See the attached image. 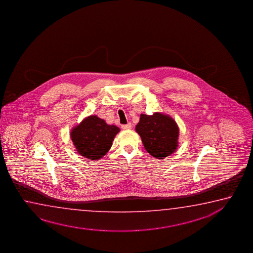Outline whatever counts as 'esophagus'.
Segmentation results:
<instances>
[{
	"instance_id": "obj_1",
	"label": "esophagus",
	"mask_w": 253,
	"mask_h": 253,
	"mask_svg": "<svg viewBox=\"0 0 253 253\" xmlns=\"http://www.w3.org/2000/svg\"><path fill=\"white\" fill-rule=\"evenodd\" d=\"M121 127H122V129H124V130H127V129H130L132 127V125H131V123H128V124L126 125H122Z\"/></svg>"
}]
</instances>
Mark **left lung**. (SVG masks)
<instances>
[{
	"instance_id": "1",
	"label": "left lung",
	"mask_w": 253,
	"mask_h": 253,
	"mask_svg": "<svg viewBox=\"0 0 253 253\" xmlns=\"http://www.w3.org/2000/svg\"><path fill=\"white\" fill-rule=\"evenodd\" d=\"M135 131L142 138L145 150L152 156L162 160L176 150L179 129L169 116L156 112L141 114Z\"/></svg>"
}]
</instances>
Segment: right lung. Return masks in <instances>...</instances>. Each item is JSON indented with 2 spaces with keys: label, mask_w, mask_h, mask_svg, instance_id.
<instances>
[{
  "label": "right lung",
  "mask_w": 253,
  "mask_h": 253,
  "mask_svg": "<svg viewBox=\"0 0 253 253\" xmlns=\"http://www.w3.org/2000/svg\"><path fill=\"white\" fill-rule=\"evenodd\" d=\"M120 128L97 116H89L71 131V140L81 156L97 161L109 152Z\"/></svg>",
  "instance_id": "right-lung-1"
}]
</instances>
